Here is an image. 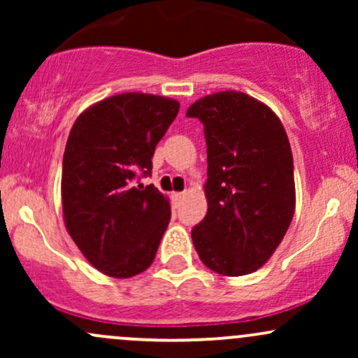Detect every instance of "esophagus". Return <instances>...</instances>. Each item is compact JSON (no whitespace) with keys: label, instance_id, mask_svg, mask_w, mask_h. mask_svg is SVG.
I'll return each mask as SVG.
<instances>
[{"label":"esophagus","instance_id":"1","mask_svg":"<svg viewBox=\"0 0 358 358\" xmlns=\"http://www.w3.org/2000/svg\"><path fill=\"white\" fill-rule=\"evenodd\" d=\"M173 196H175V200H182L185 196V193L183 192L182 193H173Z\"/></svg>","mask_w":358,"mask_h":358}]
</instances>
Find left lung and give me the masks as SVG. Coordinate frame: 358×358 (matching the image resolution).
I'll return each mask as SVG.
<instances>
[{
	"label": "left lung",
	"mask_w": 358,
	"mask_h": 358,
	"mask_svg": "<svg viewBox=\"0 0 358 358\" xmlns=\"http://www.w3.org/2000/svg\"><path fill=\"white\" fill-rule=\"evenodd\" d=\"M203 122L207 215L192 229L200 261L222 276H244L269 261L294 215L293 155L273 109L237 90L195 101Z\"/></svg>",
	"instance_id": "8db88e82"
}]
</instances>
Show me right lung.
Returning a JSON list of instances; mask_svg holds the SVG:
<instances>
[{
  "instance_id": "1",
  "label": "right lung",
  "mask_w": 358,
  "mask_h": 358,
  "mask_svg": "<svg viewBox=\"0 0 358 358\" xmlns=\"http://www.w3.org/2000/svg\"><path fill=\"white\" fill-rule=\"evenodd\" d=\"M180 102L124 92L96 102L73 122L62 163V210L72 241L106 276L131 278L155 261L170 222L168 196L155 185L151 158Z\"/></svg>"
}]
</instances>
